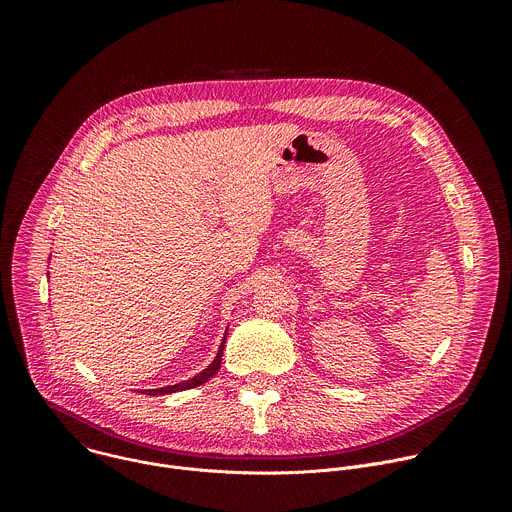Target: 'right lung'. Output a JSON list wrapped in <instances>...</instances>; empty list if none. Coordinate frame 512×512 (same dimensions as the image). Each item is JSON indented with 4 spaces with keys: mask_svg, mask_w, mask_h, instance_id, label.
<instances>
[{
    "mask_svg": "<svg viewBox=\"0 0 512 512\" xmlns=\"http://www.w3.org/2000/svg\"><path fill=\"white\" fill-rule=\"evenodd\" d=\"M229 332V330H227ZM227 332L223 336V342L221 346H218V352L214 356V360L208 364V367L204 371H200L198 375H194L192 379L188 381H182V383H176V385H168V387H160V389H145L143 393L145 395H168V393H178V391H186V389H194L202 383H206L208 379H212L216 375V371L221 369V360H223V350H225V340H227Z\"/></svg>",
    "mask_w": 512,
    "mask_h": 512,
    "instance_id": "1",
    "label": "right lung"
}]
</instances>
